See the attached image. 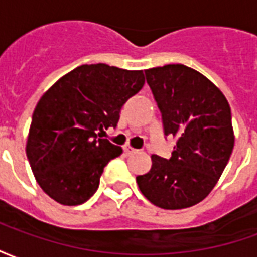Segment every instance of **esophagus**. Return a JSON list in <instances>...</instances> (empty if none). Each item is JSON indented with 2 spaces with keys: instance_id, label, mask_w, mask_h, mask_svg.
Returning a JSON list of instances; mask_svg holds the SVG:
<instances>
[{
  "instance_id": "34e87169",
  "label": "esophagus",
  "mask_w": 257,
  "mask_h": 257,
  "mask_svg": "<svg viewBox=\"0 0 257 257\" xmlns=\"http://www.w3.org/2000/svg\"><path fill=\"white\" fill-rule=\"evenodd\" d=\"M123 153H125L126 156H131V154H135V153H138V150L132 149L131 146L125 145V146H123Z\"/></svg>"
}]
</instances>
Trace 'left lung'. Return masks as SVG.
<instances>
[{
    "label": "left lung",
    "instance_id": "obj_1",
    "mask_svg": "<svg viewBox=\"0 0 257 257\" xmlns=\"http://www.w3.org/2000/svg\"><path fill=\"white\" fill-rule=\"evenodd\" d=\"M164 135L175 136L171 158L151 156V169L136 178L146 198L162 209H183L212 191L234 147L231 110L220 89L184 64L146 70Z\"/></svg>",
    "mask_w": 257,
    "mask_h": 257
}]
</instances>
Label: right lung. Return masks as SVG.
Listing matches in <instances>:
<instances>
[{"instance_id": "right-lung-1", "label": "right lung", "mask_w": 257, "mask_h": 257, "mask_svg": "<svg viewBox=\"0 0 257 257\" xmlns=\"http://www.w3.org/2000/svg\"><path fill=\"white\" fill-rule=\"evenodd\" d=\"M145 85L142 70L82 64L37 103L26 154L37 183L62 205H81L96 193L103 169L122 149L99 132L117 126L119 111Z\"/></svg>"}]
</instances>
